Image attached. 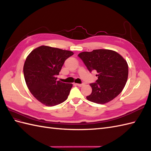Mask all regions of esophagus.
<instances>
[{"mask_svg": "<svg viewBox=\"0 0 151 151\" xmlns=\"http://www.w3.org/2000/svg\"><path fill=\"white\" fill-rule=\"evenodd\" d=\"M76 85L78 86L79 87H82V86L84 85V84H76Z\"/></svg>", "mask_w": 151, "mask_h": 151, "instance_id": "34e87169", "label": "esophagus"}]
</instances>
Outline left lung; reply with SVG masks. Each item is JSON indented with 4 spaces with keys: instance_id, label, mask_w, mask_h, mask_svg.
<instances>
[{
    "instance_id": "1",
    "label": "left lung",
    "mask_w": 151,
    "mask_h": 151,
    "mask_svg": "<svg viewBox=\"0 0 151 151\" xmlns=\"http://www.w3.org/2000/svg\"><path fill=\"white\" fill-rule=\"evenodd\" d=\"M78 56L88 69L98 72L96 83H91L89 101L105 104L115 98L124 88L129 75V66L123 57L111 50L98 49L83 52Z\"/></svg>"
}]
</instances>
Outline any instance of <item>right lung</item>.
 <instances>
[{
  "label": "right lung",
  "instance_id": "1",
  "mask_svg": "<svg viewBox=\"0 0 151 151\" xmlns=\"http://www.w3.org/2000/svg\"><path fill=\"white\" fill-rule=\"evenodd\" d=\"M71 51L42 45L26 57L23 67L26 84L31 93L41 103L53 106L64 102L72 84L57 81L62 65Z\"/></svg>",
  "mask_w": 151,
  "mask_h": 151
}]
</instances>
